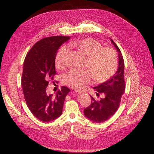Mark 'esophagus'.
Wrapping results in <instances>:
<instances>
[{
    "instance_id": "obj_1",
    "label": "esophagus",
    "mask_w": 154,
    "mask_h": 154,
    "mask_svg": "<svg viewBox=\"0 0 154 154\" xmlns=\"http://www.w3.org/2000/svg\"><path fill=\"white\" fill-rule=\"evenodd\" d=\"M75 91L76 92H77V93H83V92H84V91H80V90H75Z\"/></svg>"
}]
</instances>
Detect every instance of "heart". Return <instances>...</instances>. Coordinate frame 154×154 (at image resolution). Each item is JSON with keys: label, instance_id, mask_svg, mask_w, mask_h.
Returning a JSON list of instances; mask_svg holds the SVG:
<instances>
[{"label": "heart", "instance_id": "obj_1", "mask_svg": "<svg viewBox=\"0 0 154 154\" xmlns=\"http://www.w3.org/2000/svg\"><path fill=\"white\" fill-rule=\"evenodd\" d=\"M74 47L86 57L84 67L87 70H72L64 76V82L68 86L79 88L90 84L92 78L96 83L106 82L115 74L118 67L117 52L112 47H103L102 43L92 38L72 42ZM70 50L62 47L55 56V67L62 70L67 66Z\"/></svg>", "mask_w": 154, "mask_h": 154}]
</instances>
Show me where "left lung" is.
Listing matches in <instances>:
<instances>
[{"label": "left lung", "mask_w": 154, "mask_h": 154, "mask_svg": "<svg viewBox=\"0 0 154 154\" xmlns=\"http://www.w3.org/2000/svg\"><path fill=\"white\" fill-rule=\"evenodd\" d=\"M112 43L119 52V67L116 74L107 81L93 87L97 91L96 95L103 94L105 98L95 100L92 95L91 104L84 109V115L94 122L101 123L110 119L120 106V100L125 91L124 61L122 53L116 44L110 38Z\"/></svg>", "instance_id": "obj_1"}]
</instances>
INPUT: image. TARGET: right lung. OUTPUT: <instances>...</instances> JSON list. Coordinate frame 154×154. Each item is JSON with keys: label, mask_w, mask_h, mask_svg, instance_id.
I'll return each mask as SVG.
<instances>
[{"label": "right lung", "mask_w": 154, "mask_h": 154, "mask_svg": "<svg viewBox=\"0 0 154 154\" xmlns=\"http://www.w3.org/2000/svg\"><path fill=\"white\" fill-rule=\"evenodd\" d=\"M70 37L59 35L40 40L30 48L24 60L22 76L24 98L32 114L44 122H51L62 114L65 99L70 91L62 86L55 95H48L46 92L48 80H53L57 74V51Z\"/></svg>", "instance_id": "add662e5"}]
</instances>
